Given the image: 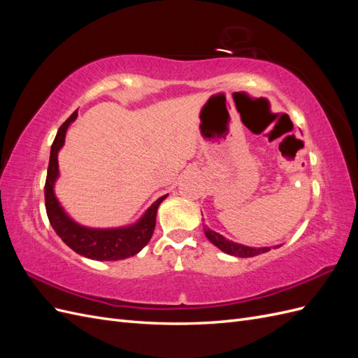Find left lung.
Returning <instances> with one entry per match:
<instances>
[{
    "instance_id": "obj_1",
    "label": "left lung",
    "mask_w": 358,
    "mask_h": 358,
    "mask_svg": "<svg viewBox=\"0 0 358 358\" xmlns=\"http://www.w3.org/2000/svg\"><path fill=\"white\" fill-rule=\"evenodd\" d=\"M204 234H206V237H208V239H209L215 246H218V248L221 249V251H224L225 254L234 255V257L248 258V257H255V255H258V254H263V252L270 251V248H249V246H243V245H239V243H234V242L227 241L224 236L212 231V230L208 229V227H206V225H204Z\"/></svg>"
}]
</instances>
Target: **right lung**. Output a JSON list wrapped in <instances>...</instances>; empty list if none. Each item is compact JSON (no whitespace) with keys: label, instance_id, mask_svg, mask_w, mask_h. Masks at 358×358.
Returning <instances> with one entry per match:
<instances>
[{"label":"right lung","instance_id":"right-lung-1","mask_svg":"<svg viewBox=\"0 0 358 358\" xmlns=\"http://www.w3.org/2000/svg\"><path fill=\"white\" fill-rule=\"evenodd\" d=\"M76 117H78V112H74L59 127L50 148L48 176L45 183V201L49 222L64 243L70 246L74 252L86 258L100 259V262H113V259H124L127 257L136 255L142 251V248H145L150 237H152L157 221V209L159 203L167 196L159 197L146 210L142 220L131 227H125V229L94 230L71 221L66 212L62 210L55 194H53V183L58 178V150L64 145V140H66L69 125Z\"/></svg>","mask_w":358,"mask_h":358}]
</instances>
